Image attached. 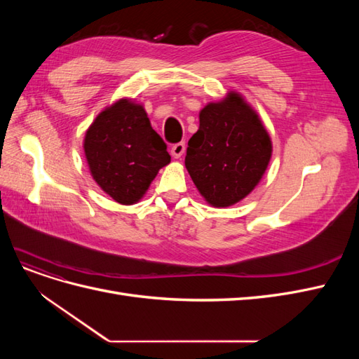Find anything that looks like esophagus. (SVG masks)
Here are the masks:
<instances>
[{
	"mask_svg": "<svg viewBox=\"0 0 359 359\" xmlns=\"http://www.w3.org/2000/svg\"><path fill=\"white\" fill-rule=\"evenodd\" d=\"M184 153H186V144L184 142H178L175 145H172L170 154L173 158H181L184 156Z\"/></svg>",
	"mask_w": 359,
	"mask_h": 359,
	"instance_id": "obj_1",
	"label": "esophagus"
}]
</instances>
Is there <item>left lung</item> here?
Instances as JSON below:
<instances>
[{
	"label": "left lung",
	"instance_id": "1",
	"mask_svg": "<svg viewBox=\"0 0 359 359\" xmlns=\"http://www.w3.org/2000/svg\"><path fill=\"white\" fill-rule=\"evenodd\" d=\"M273 153L269 135L243 97L229 93L206 104L189 140L186 168L205 201L224 208L244 199L265 173Z\"/></svg>",
	"mask_w": 359,
	"mask_h": 359
}]
</instances>
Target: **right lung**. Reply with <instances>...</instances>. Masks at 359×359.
<instances>
[{
  "label": "right lung",
  "instance_id": "right-lung-1",
  "mask_svg": "<svg viewBox=\"0 0 359 359\" xmlns=\"http://www.w3.org/2000/svg\"><path fill=\"white\" fill-rule=\"evenodd\" d=\"M83 149L95 182L123 205L142 198L157 172L170 161L168 145L151 127L144 107L127 99L94 119Z\"/></svg>",
  "mask_w": 359,
  "mask_h": 359
}]
</instances>
